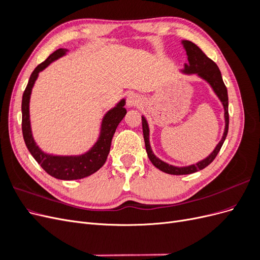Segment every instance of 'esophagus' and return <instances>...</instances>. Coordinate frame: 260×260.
<instances>
[{
  "label": "esophagus",
  "mask_w": 260,
  "mask_h": 260,
  "mask_svg": "<svg viewBox=\"0 0 260 260\" xmlns=\"http://www.w3.org/2000/svg\"><path fill=\"white\" fill-rule=\"evenodd\" d=\"M141 103V98L136 93H132L127 99V105L129 107H135Z\"/></svg>",
  "instance_id": "obj_1"
}]
</instances>
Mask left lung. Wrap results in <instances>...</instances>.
I'll return each mask as SVG.
<instances>
[{
  "label": "left lung",
  "instance_id": "obj_1",
  "mask_svg": "<svg viewBox=\"0 0 260 260\" xmlns=\"http://www.w3.org/2000/svg\"><path fill=\"white\" fill-rule=\"evenodd\" d=\"M184 49L187 54V60L188 62H185L184 64V73L187 74H198L200 77H202L203 79H205L210 85L211 88L214 89L215 93L220 99V101L222 102L223 107H224V119H225V128H224V133L223 137L220 141L219 144L216 146L207 158L204 160L191 165V166L187 167H175L171 166V165H168L165 161L160 160L159 158L153 154L151 145H149V141H148V125L145 120V118L142 117V128H143V137H144V142H145V147H146V152L149 160L152 161V164L156 168H158L159 170L166 172V174L169 175H190L193 174V172H196L199 170H202L205 167H207L208 165L216 158V156L218 155L220 148H221L224 140L228 135V129H229V112H228V91H226V86L222 80L221 73L216 65V62L214 60H211L209 57L206 56V54L204 53L198 45L194 44L191 41H183Z\"/></svg>",
  "mask_w": 260,
  "mask_h": 260
}]
</instances>
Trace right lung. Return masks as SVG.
Masks as SVG:
<instances>
[{
  "label": "right lung",
  "mask_w": 260,
  "mask_h": 260,
  "mask_svg": "<svg viewBox=\"0 0 260 260\" xmlns=\"http://www.w3.org/2000/svg\"><path fill=\"white\" fill-rule=\"evenodd\" d=\"M67 50L58 49L52 53L41 64H39L31 74L28 84L22 94L21 101V129L22 136L27 148L30 154L34 156V158L40 164V166L48 172L49 175L56 179L61 180H77L82 179L88 176H91L94 172L98 171L106 161L107 155L111 149L112 139L116 131L117 125L122 120L127 111L123 107L125 102L122 100L116 107L109 111L102 122L101 136L95 143L88 153L80 156H52L43 153L39 148L31 135L30 128V119H29V100L31 90H32L34 83L37 79L38 74L43 70L46 66L50 65V62L57 59L66 53Z\"/></svg>",
  "instance_id": "right-lung-1"
}]
</instances>
